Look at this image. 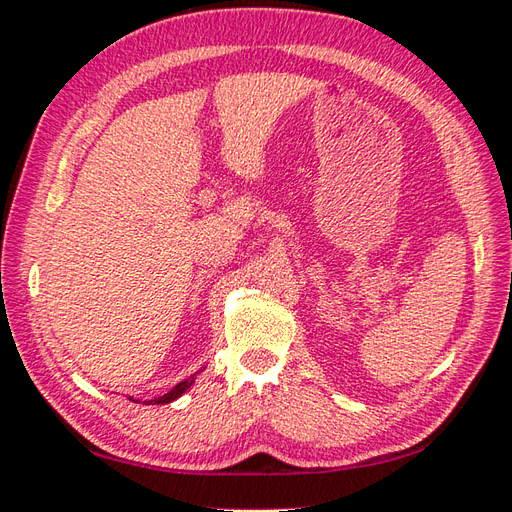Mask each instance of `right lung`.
<instances>
[{
    "label": "right lung",
    "mask_w": 512,
    "mask_h": 512,
    "mask_svg": "<svg viewBox=\"0 0 512 512\" xmlns=\"http://www.w3.org/2000/svg\"><path fill=\"white\" fill-rule=\"evenodd\" d=\"M194 384V376H190V378H185V380H181L177 386H173V389H170L166 395H162V397H156V399H149V401H143V404H147V406H153V404H170V401H175V399H179L185 391L190 389V386ZM130 401H136V399H132L130 397Z\"/></svg>",
    "instance_id": "obj_1"
}]
</instances>
